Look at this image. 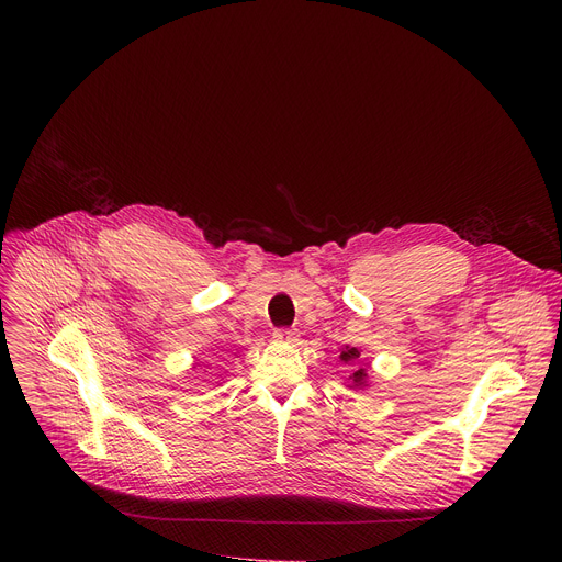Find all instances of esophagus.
Listing matches in <instances>:
<instances>
[{
  "label": "esophagus",
  "instance_id": "esophagus-1",
  "mask_svg": "<svg viewBox=\"0 0 562 562\" xmlns=\"http://www.w3.org/2000/svg\"><path fill=\"white\" fill-rule=\"evenodd\" d=\"M273 338H276L278 342L293 345V342L297 340V334H295V329H276V331H273Z\"/></svg>",
  "mask_w": 562,
  "mask_h": 562
}]
</instances>
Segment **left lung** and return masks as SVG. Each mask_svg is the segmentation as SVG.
I'll list each match as a JSON object with an SVG mask.
<instances>
[{
    "label": "left lung",
    "instance_id": "obj_1",
    "mask_svg": "<svg viewBox=\"0 0 562 562\" xmlns=\"http://www.w3.org/2000/svg\"><path fill=\"white\" fill-rule=\"evenodd\" d=\"M358 360H360V349L349 347V345L340 349V362H342V364L353 367V364H358ZM347 386L353 389V391H364V389L369 386V373H367V369H364V367H358V369L347 378Z\"/></svg>",
    "mask_w": 562,
    "mask_h": 562
}]
</instances>
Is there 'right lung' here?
<instances>
[{
  "label": "right lung",
  "instance_id": "obj_1",
  "mask_svg": "<svg viewBox=\"0 0 562 562\" xmlns=\"http://www.w3.org/2000/svg\"><path fill=\"white\" fill-rule=\"evenodd\" d=\"M193 369H195V364H193Z\"/></svg>",
  "mask_w": 562,
  "mask_h": 562
}]
</instances>
